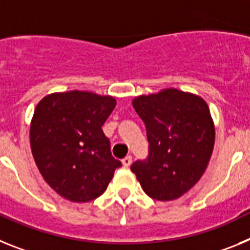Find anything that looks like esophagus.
Here are the masks:
<instances>
[{
	"label": "esophagus",
	"instance_id": "34e87169",
	"mask_svg": "<svg viewBox=\"0 0 250 250\" xmlns=\"http://www.w3.org/2000/svg\"><path fill=\"white\" fill-rule=\"evenodd\" d=\"M121 163H123V165L125 167H130V165H131V163H132V158L130 155H127V156H125V158L123 159V160H121Z\"/></svg>",
	"mask_w": 250,
	"mask_h": 250
}]
</instances>
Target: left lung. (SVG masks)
I'll use <instances>...</instances> for the list:
<instances>
[{"label":"left lung","mask_w":250,"mask_h":250,"mask_svg":"<svg viewBox=\"0 0 250 250\" xmlns=\"http://www.w3.org/2000/svg\"><path fill=\"white\" fill-rule=\"evenodd\" d=\"M132 106L146 126L149 156L135 161L131 171L150 198L178 199L210 160L215 127L209 106L199 95L174 87L136 96Z\"/></svg>","instance_id":"obj_1"}]
</instances>
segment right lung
Masks as SVG:
<instances>
[{
    "label": "right lung",
    "instance_id": "1",
    "mask_svg": "<svg viewBox=\"0 0 250 250\" xmlns=\"http://www.w3.org/2000/svg\"><path fill=\"white\" fill-rule=\"evenodd\" d=\"M116 105L110 95L72 90L46 95L30 125L40 173L59 195L75 203L100 196L121 163L101 126Z\"/></svg>",
    "mask_w": 250,
    "mask_h": 250
}]
</instances>
